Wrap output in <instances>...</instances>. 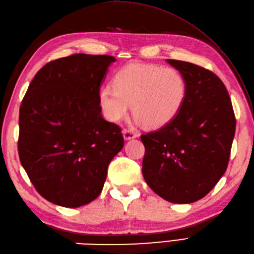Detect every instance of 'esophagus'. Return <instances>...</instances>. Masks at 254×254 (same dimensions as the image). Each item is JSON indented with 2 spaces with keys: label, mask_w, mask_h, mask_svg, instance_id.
I'll list each match as a JSON object with an SVG mask.
<instances>
[{
  "label": "esophagus",
  "mask_w": 254,
  "mask_h": 254,
  "mask_svg": "<svg viewBox=\"0 0 254 254\" xmlns=\"http://www.w3.org/2000/svg\"><path fill=\"white\" fill-rule=\"evenodd\" d=\"M122 135L126 141H128V139H133V138L137 137V133L134 131H131V130H127L126 128V130L122 131Z\"/></svg>",
  "instance_id": "obj_1"
}]
</instances>
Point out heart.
<instances>
[{
	"mask_svg": "<svg viewBox=\"0 0 254 254\" xmlns=\"http://www.w3.org/2000/svg\"><path fill=\"white\" fill-rule=\"evenodd\" d=\"M187 97V80L178 69L133 62L115 75L113 89L99 90L98 102L108 121L120 120L131 105L145 127L157 128L175 120Z\"/></svg>",
	"mask_w": 254,
	"mask_h": 254,
	"instance_id": "obj_1",
	"label": "heart"
}]
</instances>
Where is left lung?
<instances>
[{"label":"left lung","instance_id":"left-lung-1","mask_svg":"<svg viewBox=\"0 0 254 254\" xmlns=\"http://www.w3.org/2000/svg\"><path fill=\"white\" fill-rule=\"evenodd\" d=\"M185 76L188 97L174 121L142 135L143 177L166 201L189 204L204 197L227 169L236 119L224 83L193 63L167 60Z\"/></svg>","mask_w":254,"mask_h":254}]
</instances>
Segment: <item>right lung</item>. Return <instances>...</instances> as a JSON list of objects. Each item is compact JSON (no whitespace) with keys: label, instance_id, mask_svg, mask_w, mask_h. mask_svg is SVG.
Wrapping results in <instances>:
<instances>
[{"label":"right lung","instance_id":"add662e5","mask_svg":"<svg viewBox=\"0 0 254 254\" xmlns=\"http://www.w3.org/2000/svg\"><path fill=\"white\" fill-rule=\"evenodd\" d=\"M116 59L73 55L46 64L19 109L18 154L38 193L75 208L99 196L108 166L123 148L121 128L106 121L100 86Z\"/></svg>","mask_w":254,"mask_h":254}]
</instances>
